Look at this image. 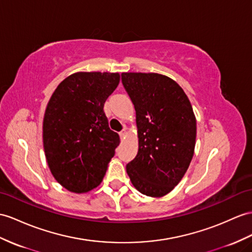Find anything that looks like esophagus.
<instances>
[{
  "mask_svg": "<svg viewBox=\"0 0 252 252\" xmlns=\"http://www.w3.org/2000/svg\"><path fill=\"white\" fill-rule=\"evenodd\" d=\"M120 137H121L122 140L126 137V129H123V130L120 132Z\"/></svg>",
  "mask_w": 252,
  "mask_h": 252,
  "instance_id": "34e87169",
  "label": "esophagus"
}]
</instances>
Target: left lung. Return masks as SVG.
Listing matches in <instances>:
<instances>
[{
    "instance_id": "obj_1",
    "label": "left lung",
    "mask_w": 252,
    "mask_h": 252,
    "mask_svg": "<svg viewBox=\"0 0 252 252\" xmlns=\"http://www.w3.org/2000/svg\"><path fill=\"white\" fill-rule=\"evenodd\" d=\"M136 109L139 150L126 165L138 191L163 197L181 182L191 161L197 121L187 95L171 78L155 72H123Z\"/></svg>"
}]
</instances>
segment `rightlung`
<instances>
[{
  "label": "right lung",
  "instance_id": "1",
  "mask_svg": "<svg viewBox=\"0 0 252 252\" xmlns=\"http://www.w3.org/2000/svg\"><path fill=\"white\" fill-rule=\"evenodd\" d=\"M119 83V72H75L48 102L42 123L46 159L54 179L71 192L99 185L120 144L103 111Z\"/></svg>",
  "mask_w": 252,
  "mask_h": 252
}]
</instances>
